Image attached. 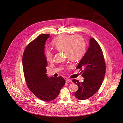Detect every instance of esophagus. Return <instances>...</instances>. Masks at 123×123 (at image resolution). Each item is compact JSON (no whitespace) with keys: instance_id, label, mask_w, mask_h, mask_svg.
<instances>
[{"instance_id":"1","label":"esophagus","mask_w":123,"mask_h":123,"mask_svg":"<svg viewBox=\"0 0 123 123\" xmlns=\"http://www.w3.org/2000/svg\"><path fill=\"white\" fill-rule=\"evenodd\" d=\"M66 82V83H71V82H72V81L70 79H67Z\"/></svg>"}]
</instances>
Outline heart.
<instances>
[{"label":"heart","instance_id":"b5f03b06","mask_svg":"<svg viewBox=\"0 0 123 123\" xmlns=\"http://www.w3.org/2000/svg\"><path fill=\"white\" fill-rule=\"evenodd\" d=\"M52 45L55 50L64 51L68 59L73 61L80 60L86 53L85 42L80 36L62 34L55 38ZM45 55L48 62L53 61L54 53L51 50H46Z\"/></svg>","mask_w":123,"mask_h":123}]
</instances>
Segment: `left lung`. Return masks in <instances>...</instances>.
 Wrapping results in <instances>:
<instances>
[{
    "label": "left lung",
    "instance_id": "1",
    "mask_svg": "<svg viewBox=\"0 0 123 123\" xmlns=\"http://www.w3.org/2000/svg\"><path fill=\"white\" fill-rule=\"evenodd\" d=\"M76 68L81 72L83 81H72L78 86L74 96L80 100H85L94 95L99 90L104 80L106 65L102 49L95 40L90 38L89 48Z\"/></svg>",
    "mask_w": 123,
    "mask_h": 123
}]
</instances>
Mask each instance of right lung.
Returning a JSON list of instances; mask_svg holds the SVG:
<instances>
[{"label":"right lung","mask_w":123,"mask_h":123,"mask_svg":"<svg viewBox=\"0 0 123 123\" xmlns=\"http://www.w3.org/2000/svg\"><path fill=\"white\" fill-rule=\"evenodd\" d=\"M49 37V34L39 35L28 45L23 56V70L28 87L38 98L45 101L56 98L66 83L62 76H47L48 63L44 49Z\"/></svg>","instance_id":"right-lung-1"}]
</instances>
